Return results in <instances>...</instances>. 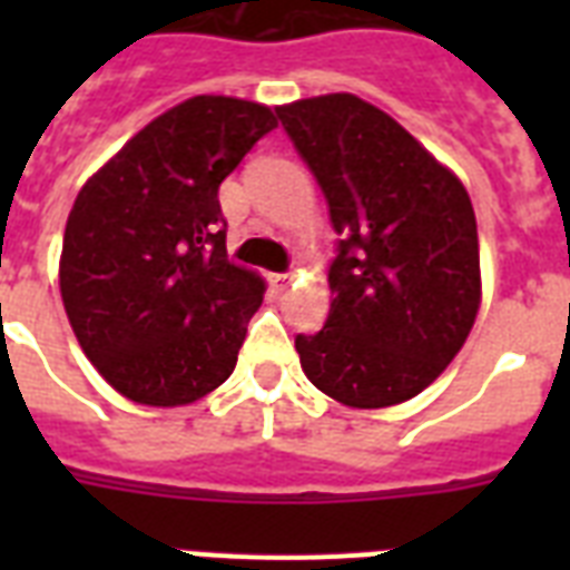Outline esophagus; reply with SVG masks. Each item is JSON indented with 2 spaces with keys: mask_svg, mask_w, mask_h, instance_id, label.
<instances>
[{
  "mask_svg": "<svg viewBox=\"0 0 570 570\" xmlns=\"http://www.w3.org/2000/svg\"><path fill=\"white\" fill-rule=\"evenodd\" d=\"M289 281H293V275H289V272H277V275H268V284H272V289H275V293H284L286 286H289Z\"/></svg>",
  "mask_w": 570,
  "mask_h": 570,
  "instance_id": "obj_1",
  "label": "esophagus"
}]
</instances>
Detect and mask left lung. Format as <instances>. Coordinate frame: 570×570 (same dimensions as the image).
I'll return each mask as SVG.
<instances>
[{
	"mask_svg": "<svg viewBox=\"0 0 570 570\" xmlns=\"http://www.w3.org/2000/svg\"><path fill=\"white\" fill-rule=\"evenodd\" d=\"M275 111L340 233L325 328L295 337L304 375L348 407L399 405L446 370L476 322L482 281L468 189L355 94Z\"/></svg>",
	"mask_w": 570,
	"mask_h": 570,
	"instance_id": "obj_1",
	"label": "left lung"
}]
</instances>
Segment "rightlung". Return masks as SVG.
Masks as SVG:
<instances>
[{
	"label": "right lung",
	"instance_id": "add662e5",
	"mask_svg": "<svg viewBox=\"0 0 570 570\" xmlns=\"http://www.w3.org/2000/svg\"><path fill=\"white\" fill-rule=\"evenodd\" d=\"M277 127L268 106L191 97L76 195L61 302L97 373L138 405H189L230 379L266 284L227 259L218 186Z\"/></svg>",
	"mask_w": 570,
	"mask_h": 570
}]
</instances>
